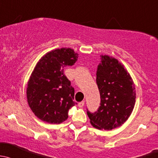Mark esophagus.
Instances as JSON below:
<instances>
[{"instance_id":"obj_1","label":"esophagus","mask_w":158,"mask_h":158,"mask_svg":"<svg viewBox=\"0 0 158 158\" xmlns=\"http://www.w3.org/2000/svg\"><path fill=\"white\" fill-rule=\"evenodd\" d=\"M84 106V101H82V102H80V103H78V106L80 107V108H82L83 106Z\"/></svg>"}]
</instances>
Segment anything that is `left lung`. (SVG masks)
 <instances>
[{
	"label": "left lung",
	"instance_id": "obj_1",
	"mask_svg": "<svg viewBox=\"0 0 158 158\" xmlns=\"http://www.w3.org/2000/svg\"><path fill=\"white\" fill-rule=\"evenodd\" d=\"M97 84L101 102L96 113L87 112L90 124L97 129L119 127L127 121L135 104V86L131 75L116 58L101 55Z\"/></svg>",
	"mask_w": 158,
	"mask_h": 158
}]
</instances>
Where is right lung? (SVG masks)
<instances>
[{
    "label": "right lung",
    "mask_w": 158,
    "mask_h": 158,
    "mask_svg": "<svg viewBox=\"0 0 158 158\" xmlns=\"http://www.w3.org/2000/svg\"><path fill=\"white\" fill-rule=\"evenodd\" d=\"M72 48L52 50L39 60L27 83L29 106L37 118L52 124H60L68 118L74 106V90L64 74V68L77 61Z\"/></svg>",
    "instance_id": "obj_1"
}]
</instances>
